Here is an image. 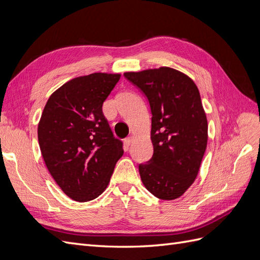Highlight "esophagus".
Listing matches in <instances>:
<instances>
[{
    "instance_id": "1",
    "label": "esophagus",
    "mask_w": 260,
    "mask_h": 260,
    "mask_svg": "<svg viewBox=\"0 0 260 260\" xmlns=\"http://www.w3.org/2000/svg\"><path fill=\"white\" fill-rule=\"evenodd\" d=\"M132 142H133V136H130L127 139H124V144L127 146H130L132 144Z\"/></svg>"
}]
</instances>
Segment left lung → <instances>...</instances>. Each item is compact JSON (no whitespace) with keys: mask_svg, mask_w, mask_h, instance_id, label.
Instances as JSON below:
<instances>
[{"mask_svg":"<svg viewBox=\"0 0 260 260\" xmlns=\"http://www.w3.org/2000/svg\"><path fill=\"white\" fill-rule=\"evenodd\" d=\"M123 76L145 94L152 112L154 154L141 164V180L156 198L182 196L199 175L208 140L200 91L190 77L170 67L128 72Z\"/></svg>","mask_w":260,"mask_h":260,"instance_id":"1","label":"left lung"}]
</instances>
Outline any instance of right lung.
I'll list each match as a JSON object with an SVG mask.
<instances>
[{
  "label": "right lung",
  "instance_id": "right-lung-1",
  "mask_svg": "<svg viewBox=\"0 0 260 260\" xmlns=\"http://www.w3.org/2000/svg\"><path fill=\"white\" fill-rule=\"evenodd\" d=\"M120 74L74 78L52 93L38 124L41 154L68 198L89 202L105 191L123 154L102 112Z\"/></svg>",
  "mask_w": 260,
  "mask_h": 260
}]
</instances>
